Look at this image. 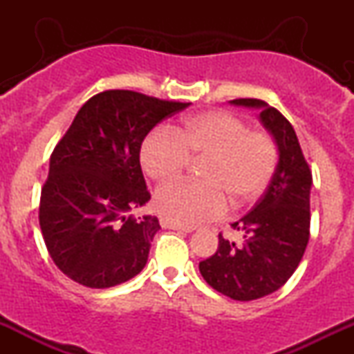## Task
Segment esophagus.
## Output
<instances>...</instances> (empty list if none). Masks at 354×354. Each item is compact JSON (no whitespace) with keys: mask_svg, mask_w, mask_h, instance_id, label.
<instances>
[{"mask_svg":"<svg viewBox=\"0 0 354 354\" xmlns=\"http://www.w3.org/2000/svg\"><path fill=\"white\" fill-rule=\"evenodd\" d=\"M160 223H161V226H163V228L178 230V231H183V233H191V231L196 230V228H194V226L180 225V223H174V221H171V219H168V218H161Z\"/></svg>","mask_w":354,"mask_h":354,"instance_id":"34e87169","label":"esophagus"}]
</instances>
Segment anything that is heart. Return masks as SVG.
I'll return each instance as SVG.
<instances>
[{
    "instance_id": "1",
    "label": "heart",
    "mask_w": 354,
    "mask_h": 354,
    "mask_svg": "<svg viewBox=\"0 0 354 354\" xmlns=\"http://www.w3.org/2000/svg\"><path fill=\"white\" fill-rule=\"evenodd\" d=\"M141 165L156 183L174 180L189 158H206L201 181H176L158 188V211L180 225H198L226 213L234 203L258 198L273 176L278 148L265 131H251L241 118L205 111L186 118L171 131L154 129L141 145Z\"/></svg>"
}]
</instances>
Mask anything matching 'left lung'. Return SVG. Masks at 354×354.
<instances>
[{"mask_svg": "<svg viewBox=\"0 0 354 354\" xmlns=\"http://www.w3.org/2000/svg\"><path fill=\"white\" fill-rule=\"evenodd\" d=\"M230 103L258 109L259 121L278 148V165L261 200L231 225L245 243L219 234L216 253L200 263V273L221 295L251 301L279 290L301 261L310 239L313 176L293 126L278 109L253 98Z\"/></svg>", "mask_w": 354, "mask_h": 354, "instance_id": "obj_1", "label": "left lung"}]
</instances>
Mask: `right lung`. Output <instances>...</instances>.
Instances as JSON below:
<instances>
[{"label": "right lung", "instance_id": "add662e5", "mask_svg": "<svg viewBox=\"0 0 354 354\" xmlns=\"http://www.w3.org/2000/svg\"><path fill=\"white\" fill-rule=\"evenodd\" d=\"M189 103L128 89L89 98L50 158L39 226L55 265L88 288H111L146 266L156 216L135 211L151 194L140 165L146 135Z\"/></svg>", "mask_w": 354, "mask_h": 354}]
</instances>
